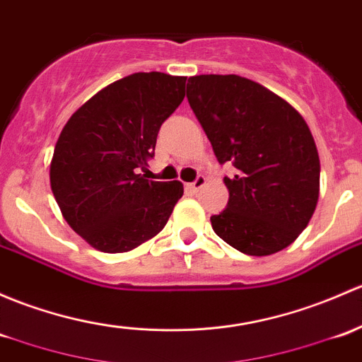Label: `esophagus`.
I'll return each mask as SVG.
<instances>
[{
  "label": "esophagus",
  "instance_id": "esophagus-1",
  "mask_svg": "<svg viewBox=\"0 0 362 362\" xmlns=\"http://www.w3.org/2000/svg\"><path fill=\"white\" fill-rule=\"evenodd\" d=\"M204 185H206V178H204L203 175H199V177H197L196 180L191 182V184H187V189L191 192H197V191H199V189H203Z\"/></svg>",
  "mask_w": 362,
  "mask_h": 362
}]
</instances>
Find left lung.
Masks as SVG:
<instances>
[{"label":"left lung","mask_w":362,"mask_h":362,"mask_svg":"<svg viewBox=\"0 0 362 362\" xmlns=\"http://www.w3.org/2000/svg\"><path fill=\"white\" fill-rule=\"evenodd\" d=\"M187 98L210 139L229 203L211 227L232 248L265 257L290 246L319 199V154L305 119L284 98L235 74L189 78Z\"/></svg>","instance_id":"1"}]
</instances>
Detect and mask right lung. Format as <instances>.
Returning <instances> with one entry per match:
<instances>
[{"label": "right lung", "instance_id": "add662e5", "mask_svg": "<svg viewBox=\"0 0 362 362\" xmlns=\"http://www.w3.org/2000/svg\"><path fill=\"white\" fill-rule=\"evenodd\" d=\"M184 76L135 72L95 93L64 127L50 185L71 229L104 253H124L163 230L182 182L147 180L161 124L185 97Z\"/></svg>", "mask_w": 362, "mask_h": 362}]
</instances>
